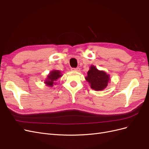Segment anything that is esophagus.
Here are the masks:
<instances>
[{
	"instance_id": "obj_1",
	"label": "esophagus",
	"mask_w": 149,
	"mask_h": 149,
	"mask_svg": "<svg viewBox=\"0 0 149 149\" xmlns=\"http://www.w3.org/2000/svg\"><path fill=\"white\" fill-rule=\"evenodd\" d=\"M71 70L73 71H77V72H79V71H80V68H71Z\"/></svg>"
}]
</instances>
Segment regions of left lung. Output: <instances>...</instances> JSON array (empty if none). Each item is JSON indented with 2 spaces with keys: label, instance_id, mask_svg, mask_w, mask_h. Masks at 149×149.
<instances>
[{
  "label": "left lung",
  "instance_id": "obj_1",
  "mask_svg": "<svg viewBox=\"0 0 149 149\" xmlns=\"http://www.w3.org/2000/svg\"><path fill=\"white\" fill-rule=\"evenodd\" d=\"M89 83L90 86L96 91H101L105 89L110 81L109 75L106 72L98 70L92 65L88 71V76L85 78Z\"/></svg>",
  "mask_w": 149,
  "mask_h": 149
}]
</instances>
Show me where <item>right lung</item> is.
I'll use <instances>...</instances> for the list:
<instances>
[{
    "mask_svg": "<svg viewBox=\"0 0 149 149\" xmlns=\"http://www.w3.org/2000/svg\"><path fill=\"white\" fill-rule=\"evenodd\" d=\"M62 76V74L59 70H53L51 71L49 74L47 76V79L45 81V83L48 86L52 87L53 84H55V81Z\"/></svg>",
    "mask_w": 149,
    "mask_h": 149,
    "instance_id": "add662e5",
    "label": "right lung"
}]
</instances>
